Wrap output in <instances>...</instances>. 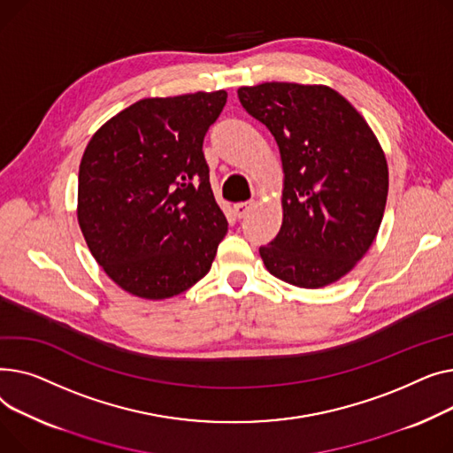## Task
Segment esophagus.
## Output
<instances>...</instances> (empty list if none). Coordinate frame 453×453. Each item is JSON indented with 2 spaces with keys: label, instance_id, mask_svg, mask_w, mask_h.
<instances>
[{
  "label": "esophagus",
  "instance_id": "esophagus-1",
  "mask_svg": "<svg viewBox=\"0 0 453 453\" xmlns=\"http://www.w3.org/2000/svg\"><path fill=\"white\" fill-rule=\"evenodd\" d=\"M254 208V201H245V203H237L235 206H234V214H235V218H239V219H243L245 216H249V211Z\"/></svg>",
  "mask_w": 453,
  "mask_h": 453
}]
</instances>
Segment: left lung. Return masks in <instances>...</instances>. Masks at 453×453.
<instances>
[{
	"mask_svg": "<svg viewBox=\"0 0 453 453\" xmlns=\"http://www.w3.org/2000/svg\"><path fill=\"white\" fill-rule=\"evenodd\" d=\"M281 155L283 221L259 249L267 271L302 288L355 269L379 234L388 199L384 150L365 119L327 86L265 82L237 89Z\"/></svg>",
	"mask_w": 453,
	"mask_h": 453,
	"instance_id": "obj_1",
	"label": "left lung"
}]
</instances>
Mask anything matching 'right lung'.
Instances as JSON below:
<instances>
[{
	"mask_svg": "<svg viewBox=\"0 0 453 453\" xmlns=\"http://www.w3.org/2000/svg\"><path fill=\"white\" fill-rule=\"evenodd\" d=\"M226 91L142 98L96 129L80 161L76 216L120 288L166 300L211 267L228 230L203 141Z\"/></svg>",
	"mask_w": 453,
	"mask_h": 453,
	"instance_id": "obj_1",
	"label": "right lung"
}]
</instances>
